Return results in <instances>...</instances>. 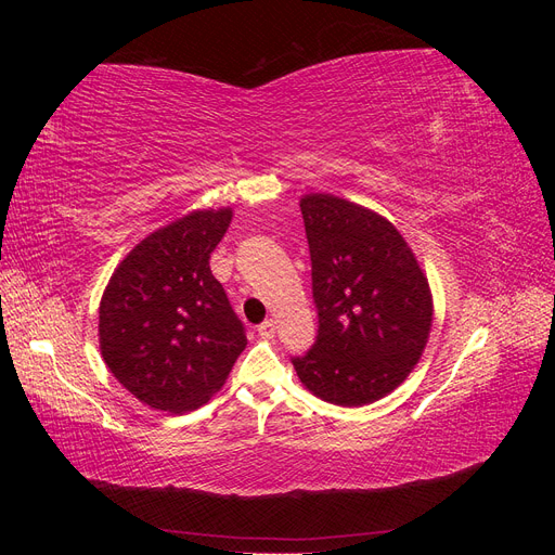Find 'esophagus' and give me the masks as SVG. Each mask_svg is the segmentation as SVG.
Instances as JSON below:
<instances>
[{"label":"esophagus","mask_w":555,"mask_h":555,"mask_svg":"<svg viewBox=\"0 0 555 555\" xmlns=\"http://www.w3.org/2000/svg\"><path fill=\"white\" fill-rule=\"evenodd\" d=\"M257 333L261 335V338H268V340H271L273 335H275V322H273V319H266L263 324H259V326H257Z\"/></svg>","instance_id":"1"}]
</instances>
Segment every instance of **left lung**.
Listing matches in <instances>:
<instances>
[{
  "instance_id": "obj_1",
  "label": "left lung",
  "mask_w": 555,
  "mask_h": 555,
  "mask_svg": "<svg viewBox=\"0 0 555 555\" xmlns=\"http://www.w3.org/2000/svg\"><path fill=\"white\" fill-rule=\"evenodd\" d=\"M319 310L317 343L294 359L306 389L340 408L389 396L433 326L426 271L384 215L333 194L300 196Z\"/></svg>"
}]
</instances>
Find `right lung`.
<instances>
[{
  "label": "right lung",
  "mask_w": 555,
  "mask_h": 555,
  "mask_svg": "<svg viewBox=\"0 0 555 555\" xmlns=\"http://www.w3.org/2000/svg\"><path fill=\"white\" fill-rule=\"evenodd\" d=\"M233 208H198L145 236L99 304V349L113 377L153 410L192 412L224 386L247 338L210 273Z\"/></svg>",
  "instance_id": "right-lung-1"
}]
</instances>
